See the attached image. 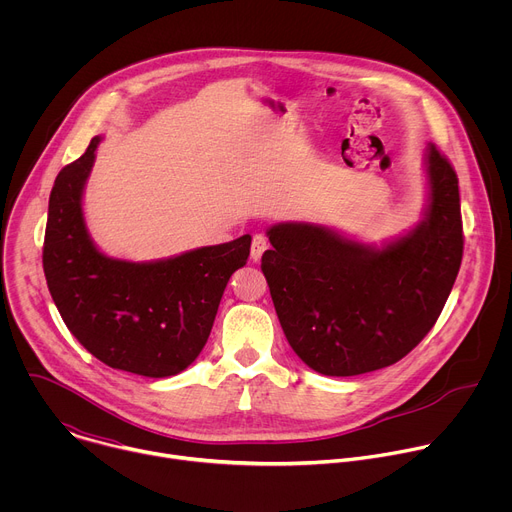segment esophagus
I'll return each mask as SVG.
<instances>
[{
	"label": "esophagus",
	"mask_w": 512,
	"mask_h": 512,
	"mask_svg": "<svg viewBox=\"0 0 512 512\" xmlns=\"http://www.w3.org/2000/svg\"><path fill=\"white\" fill-rule=\"evenodd\" d=\"M269 249V243H267V239L263 237V235H255L253 237V241H251V259L257 263V261H261V257H263V253Z\"/></svg>",
	"instance_id": "esophagus-1"
}]
</instances>
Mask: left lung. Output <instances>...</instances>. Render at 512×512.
<instances>
[{"mask_svg": "<svg viewBox=\"0 0 512 512\" xmlns=\"http://www.w3.org/2000/svg\"><path fill=\"white\" fill-rule=\"evenodd\" d=\"M423 221L383 247L328 227L279 223L261 257L294 352L316 373L354 377L391 367L440 318L464 253L458 176L433 143Z\"/></svg>", "mask_w": 512, "mask_h": 512, "instance_id": "8db88e82", "label": "left lung"}]
</instances>
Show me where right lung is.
<instances>
[{
    "label": "right lung",
    "mask_w": 512,
    "mask_h": 512,
    "mask_svg": "<svg viewBox=\"0 0 512 512\" xmlns=\"http://www.w3.org/2000/svg\"><path fill=\"white\" fill-rule=\"evenodd\" d=\"M101 137L54 180L42 265L50 296L95 358L141 377H172L204 348L231 275L251 237L176 257L133 263L103 255L85 225L83 190Z\"/></svg>",
    "instance_id": "1"
}]
</instances>
